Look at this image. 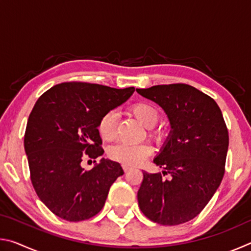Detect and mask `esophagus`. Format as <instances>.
Returning <instances> with one entry per match:
<instances>
[{"label":"esophagus","instance_id":"1","mask_svg":"<svg viewBox=\"0 0 251 251\" xmlns=\"http://www.w3.org/2000/svg\"><path fill=\"white\" fill-rule=\"evenodd\" d=\"M123 168H124V172L125 173H128L130 171V168L128 166H125V165H124V166H123Z\"/></svg>","mask_w":251,"mask_h":251}]
</instances>
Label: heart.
Listing matches in <instances>:
<instances>
[{
    "mask_svg": "<svg viewBox=\"0 0 251 251\" xmlns=\"http://www.w3.org/2000/svg\"><path fill=\"white\" fill-rule=\"evenodd\" d=\"M130 112L142 124L146 127L147 136L154 141L161 138V130L155 127L159 120V113L154 105L147 101H138L130 106ZM117 115L114 110L105 113L99 122V133L104 141H112L115 136ZM151 154V147L148 144L129 145L126 143H118L109 148L108 155L112 159L118 161L125 166L135 167L144 163Z\"/></svg>",
    "mask_w": 251,
    "mask_h": 251,
    "instance_id": "obj_1",
    "label": "heart"
}]
</instances>
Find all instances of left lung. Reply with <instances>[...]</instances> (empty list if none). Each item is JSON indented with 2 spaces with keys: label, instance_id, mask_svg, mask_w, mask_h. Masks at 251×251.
Masks as SVG:
<instances>
[{
  "label": "left lung",
  "instance_id": "obj_1",
  "mask_svg": "<svg viewBox=\"0 0 251 251\" xmlns=\"http://www.w3.org/2000/svg\"><path fill=\"white\" fill-rule=\"evenodd\" d=\"M164 108L172 131L154 163L171 173L143 172L139 208L151 222L176 226L201 212L223 180L229 144L226 123L217 103L188 84L136 88Z\"/></svg>",
  "mask_w": 251,
  "mask_h": 251
}]
</instances>
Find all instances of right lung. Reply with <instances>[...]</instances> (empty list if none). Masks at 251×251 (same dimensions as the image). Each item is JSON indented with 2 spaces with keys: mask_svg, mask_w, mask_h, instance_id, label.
Returning a JSON list of instances; mask_svg holds the SVG:
<instances>
[{
  "mask_svg": "<svg viewBox=\"0 0 251 251\" xmlns=\"http://www.w3.org/2000/svg\"><path fill=\"white\" fill-rule=\"evenodd\" d=\"M134 91L65 82L46 91L34 105L24 135L31 181L42 202L57 217L82 222L104 207L110 186L124 171L108 159L85 171L82 161L103 155L97 128L100 117Z\"/></svg>",
  "mask_w": 251,
  "mask_h": 251,
  "instance_id": "obj_1",
  "label": "right lung"
}]
</instances>
